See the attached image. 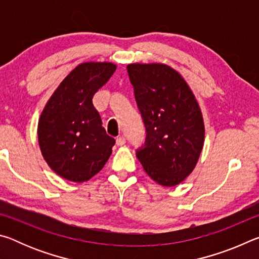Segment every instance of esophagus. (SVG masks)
I'll return each mask as SVG.
<instances>
[{"label": "esophagus", "instance_id": "obj_1", "mask_svg": "<svg viewBox=\"0 0 259 259\" xmlns=\"http://www.w3.org/2000/svg\"><path fill=\"white\" fill-rule=\"evenodd\" d=\"M125 144V138L124 137H117L116 138V145L117 146H123Z\"/></svg>", "mask_w": 259, "mask_h": 259}]
</instances>
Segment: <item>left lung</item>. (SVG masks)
<instances>
[{
    "label": "left lung",
    "instance_id": "obj_1",
    "mask_svg": "<svg viewBox=\"0 0 259 259\" xmlns=\"http://www.w3.org/2000/svg\"><path fill=\"white\" fill-rule=\"evenodd\" d=\"M146 129L136 151L144 170L162 186L181 184L198 163L204 142L203 117L181 74L164 64L126 66Z\"/></svg>",
    "mask_w": 259,
    "mask_h": 259
}]
</instances>
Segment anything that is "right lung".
<instances>
[{
	"label": "right lung",
	"mask_w": 259,
	"mask_h": 259,
	"mask_svg": "<svg viewBox=\"0 0 259 259\" xmlns=\"http://www.w3.org/2000/svg\"><path fill=\"white\" fill-rule=\"evenodd\" d=\"M115 69L112 63L80 64L64 78L41 114L37 137L42 155L67 181H89L112 154L115 139L106 134L93 98Z\"/></svg>",
	"instance_id": "1"
}]
</instances>
